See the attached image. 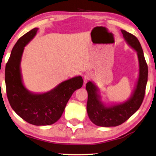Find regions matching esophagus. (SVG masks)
Listing matches in <instances>:
<instances>
[{
  "mask_svg": "<svg viewBox=\"0 0 156 156\" xmlns=\"http://www.w3.org/2000/svg\"><path fill=\"white\" fill-rule=\"evenodd\" d=\"M90 77H91V73L88 71L85 74V76H84V83H87V81L89 80V79L90 78Z\"/></svg>",
  "mask_w": 156,
  "mask_h": 156,
  "instance_id": "esophagus-1",
  "label": "esophagus"
}]
</instances>
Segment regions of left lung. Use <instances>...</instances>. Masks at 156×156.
<instances>
[{
  "instance_id": "left-lung-1",
  "label": "left lung",
  "mask_w": 156,
  "mask_h": 156,
  "mask_svg": "<svg viewBox=\"0 0 156 156\" xmlns=\"http://www.w3.org/2000/svg\"><path fill=\"white\" fill-rule=\"evenodd\" d=\"M125 42L137 54L139 76L135 87L127 100L105 104L101 101L98 87L92 81L86 84L88 99L87 112L90 120L100 127H115L126 121L136 112L142 104L148 80V66L144 52L138 39L133 35L121 30Z\"/></svg>"
}]
</instances>
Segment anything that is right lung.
<instances>
[{
	"label": "right lung",
	"mask_w": 156,
	"mask_h": 156,
	"mask_svg": "<svg viewBox=\"0 0 156 156\" xmlns=\"http://www.w3.org/2000/svg\"><path fill=\"white\" fill-rule=\"evenodd\" d=\"M34 28L21 37L12 50L5 66L7 96L12 108L30 124L41 126L54 124L61 118L71 95L82 87L80 76L64 80L50 91L35 93L29 91L23 82L21 61L24 47L38 32Z\"/></svg>",
	"instance_id": "add662e5"
}]
</instances>
